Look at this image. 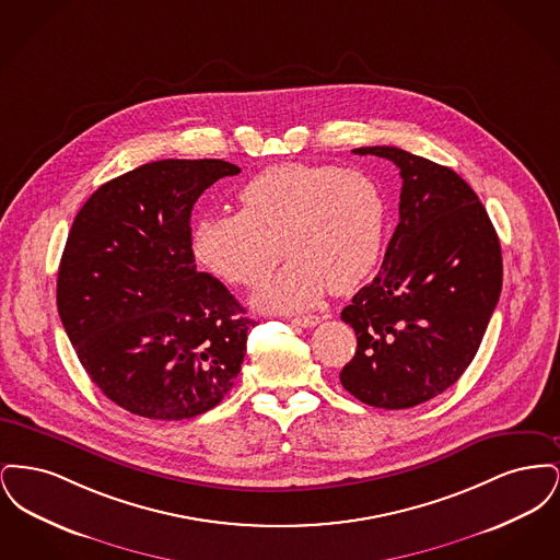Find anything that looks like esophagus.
<instances>
[{
	"label": "esophagus",
	"instance_id": "1",
	"mask_svg": "<svg viewBox=\"0 0 560 560\" xmlns=\"http://www.w3.org/2000/svg\"><path fill=\"white\" fill-rule=\"evenodd\" d=\"M292 323L300 325V327H315V325H319L320 319L317 315H306V317H295Z\"/></svg>",
	"mask_w": 560,
	"mask_h": 560
}]
</instances>
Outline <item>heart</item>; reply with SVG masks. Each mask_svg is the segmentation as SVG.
<instances>
[{
    "label": "heart",
    "mask_w": 560,
    "mask_h": 560,
    "mask_svg": "<svg viewBox=\"0 0 560 560\" xmlns=\"http://www.w3.org/2000/svg\"><path fill=\"white\" fill-rule=\"evenodd\" d=\"M241 212L206 213L192 226L197 262L235 285H256L281 258L254 302L267 311H304L320 295L354 290L375 267L384 240V199L359 170L288 161L241 187Z\"/></svg>",
    "instance_id": "heart-1"
}]
</instances>
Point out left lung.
I'll return each instance as SVG.
<instances>
[{"label": "left lung", "instance_id": "left-lung-1", "mask_svg": "<svg viewBox=\"0 0 560 560\" xmlns=\"http://www.w3.org/2000/svg\"><path fill=\"white\" fill-rule=\"evenodd\" d=\"M352 153L393 161L402 187L382 268L342 311L357 352L340 382L361 402L407 409L472 363L502 292V249L477 192L450 167L397 147Z\"/></svg>", "mask_w": 560, "mask_h": 560}]
</instances>
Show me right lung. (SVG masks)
Here are the masks:
<instances>
[{"mask_svg":"<svg viewBox=\"0 0 560 560\" xmlns=\"http://www.w3.org/2000/svg\"><path fill=\"white\" fill-rule=\"evenodd\" d=\"M240 172L222 160L151 161L108 180L73 220L58 315L92 382L133 416L195 418L237 380L254 320L197 270L190 212Z\"/></svg>","mask_w":560,"mask_h":560,"instance_id":"right-lung-1","label":"right lung"}]
</instances>
